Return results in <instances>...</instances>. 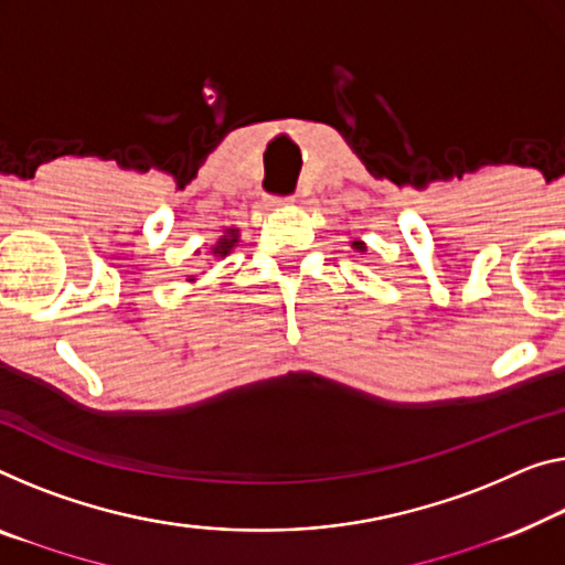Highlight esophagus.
<instances>
[{
  "instance_id": "obj_1",
  "label": "esophagus",
  "mask_w": 565,
  "mask_h": 565,
  "mask_svg": "<svg viewBox=\"0 0 565 565\" xmlns=\"http://www.w3.org/2000/svg\"><path fill=\"white\" fill-rule=\"evenodd\" d=\"M294 198H266V207H284L291 205Z\"/></svg>"
}]
</instances>
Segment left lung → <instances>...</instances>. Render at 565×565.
Instances as JSON below:
<instances>
[{"label": "left lung", "instance_id": "left-lung-1", "mask_svg": "<svg viewBox=\"0 0 565 565\" xmlns=\"http://www.w3.org/2000/svg\"><path fill=\"white\" fill-rule=\"evenodd\" d=\"M350 246L358 250V254H365L367 250V243L365 241H360V238H355V241H350Z\"/></svg>", "mask_w": 565, "mask_h": 565}]
</instances>
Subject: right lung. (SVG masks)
I'll list each match as a JSON object with an SVG mask.
<instances>
[{"label": "right lung", "mask_w": 565, "mask_h": 565, "mask_svg": "<svg viewBox=\"0 0 565 565\" xmlns=\"http://www.w3.org/2000/svg\"><path fill=\"white\" fill-rule=\"evenodd\" d=\"M238 241H241V231H238V228H225L221 238L215 241V246H210L207 256H213V258H225V256L231 254V250H233L235 246H238ZM195 256H200V250H195ZM188 281H190V284H195L198 279H195V276H188Z\"/></svg>", "instance_id": "obj_1"}]
</instances>
